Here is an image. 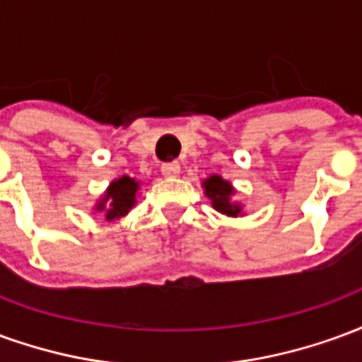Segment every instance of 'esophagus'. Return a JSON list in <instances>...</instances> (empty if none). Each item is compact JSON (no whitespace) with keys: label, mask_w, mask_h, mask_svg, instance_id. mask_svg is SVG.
<instances>
[{"label":"esophagus","mask_w":362,"mask_h":362,"mask_svg":"<svg viewBox=\"0 0 362 362\" xmlns=\"http://www.w3.org/2000/svg\"><path fill=\"white\" fill-rule=\"evenodd\" d=\"M160 173H163L165 178H174V176L180 174V165L178 163H166V165L160 166Z\"/></svg>","instance_id":"34e87169"}]
</instances>
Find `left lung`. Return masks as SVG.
Masks as SVG:
<instances>
[{
    "label": "left lung",
    "instance_id": "1",
    "mask_svg": "<svg viewBox=\"0 0 362 362\" xmlns=\"http://www.w3.org/2000/svg\"><path fill=\"white\" fill-rule=\"evenodd\" d=\"M205 197L211 202L213 209L227 217H238L243 215V204L235 199L236 188L219 174H211L209 178L202 180Z\"/></svg>",
    "mask_w": 362,
    "mask_h": 362
}]
</instances>
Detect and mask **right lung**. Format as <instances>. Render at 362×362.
I'll list each match as a JSON object with an SVG mask.
<instances>
[{
	"instance_id": "right-lung-1",
	"label": "right lung",
	"mask_w": 362,
	"mask_h": 362,
	"mask_svg": "<svg viewBox=\"0 0 362 362\" xmlns=\"http://www.w3.org/2000/svg\"><path fill=\"white\" fill-rule=\"evenodd\" d=\"M141 182L129 178V176H119L108 184L103 196L96 199L93 211L104 213V219L112 223L122 217H126L132 211V207L137 204V194H139Z\"/></svg>"
}]
</instances>
